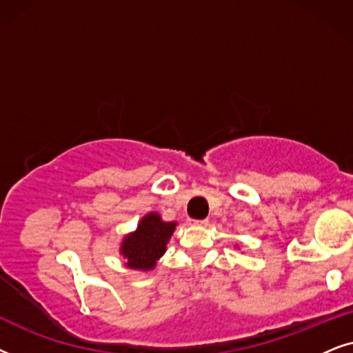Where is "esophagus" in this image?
<instances>
[{
  "mask_svg": "<svg viewBox=\"0 0 353 353\" xmlns=\"http://www.w3.org/2000/svg\"><path fill=\"white\" fill-rule=\"evenodd\" d=\"M187 223H189V225H208L206 219H189Z\"/></svg>",
  "mask_w": 353,
  "mask_h": 353,
  "instance_id": "obj_1",
  "label": "esophagus"
}]
</instances>
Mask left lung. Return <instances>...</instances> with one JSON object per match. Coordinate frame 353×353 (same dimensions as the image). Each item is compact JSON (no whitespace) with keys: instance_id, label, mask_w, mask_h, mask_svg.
<instances>
[{"instance_id":"left-lung-1","label":"left lung","mask_w":353,"mask_h":353,"mask_svg":"<svg viewBox=\"0 0 353 353\" xmlns=\"http://www.w3.org/2000/svg\"><path fill=\"white\" fill-rule=\"evenodd\" d=\"M236 247H237V245H236Z\"/></svg>"}]
</instances>
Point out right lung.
<instances>
[{
    "label": "right lung",
    "mask_w": 353,
    "mask_h": 353,
    "mask_svg": "<svg viewBox=\"0 0 353 353\" xmlns=\"http://www.w3.org/2000/svg\"><path fill=\"white\" fill-rule=\"evenodd\" d=\"M177 223L163 221L161 214L150 211L139 221L137 229L125 234L119 245L124 266L135 271H153L157 263L168 250V242L176 231Z\"/></svg>",
    "instance_id": "add662e5"
}]
</instances>
